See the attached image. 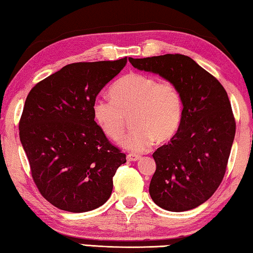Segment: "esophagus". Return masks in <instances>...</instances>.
<instances>
[{
  "mask_svg": "<svg viewBox=\"0 0 253 253\" xmlns=\"http://www.w3.org/2000/svg\"><path fill=\"white\" fill-rule=\"evenodd\" d=\"M141 158V156L140 155H135V154H129L126 156V159L127 161H136Z\"/></svg>",
  "mask_w": 253,
  "mask_h": 253,
  "instance_id": "34e87169",
  "label": "esophagus"
}]
</instances>
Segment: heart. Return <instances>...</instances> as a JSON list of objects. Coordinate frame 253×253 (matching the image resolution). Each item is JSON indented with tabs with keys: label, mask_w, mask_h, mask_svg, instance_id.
<instances>
[{
	"label": "heart",
	"mask_w": 253,
	"mask_h": 253,
	"mask_svg": "<svg viewBox=\"0 0 253 253\" xmlns=\"http://www.w3.org/2000/svg\"><path fill=\"white\" fill-rule=\"evenodd\" d=\"M110 95L112 99L97 97L94 101V121L107 138L119 141L130 115L133 127L123 146L132 151H144L155 140L167 142L179 129L184 101L179 87L171 81L130 73L114 82Z\"/></svg>",
	"instance_id": "obj_1"
}]
</instances>
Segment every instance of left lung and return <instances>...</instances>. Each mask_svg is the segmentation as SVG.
<instances>
[{
	"mask_svg": "<svg viewBox=\"0 0 253 253\" xmlns=\"http://www.w3.org/2000/svg\"><path fill=\"white\" fill-rule=\"evenodd\" d=\"M129 61L173 82L183 95L179 129L152 155L157 165L149 186L152 201L171 212L195 209L213 195L226 171L235 135L226 90L188 56L167 53Z\"/></svg>",
	"mask_w": 253,
	"mask_h": 253,
	"instance_id": "left-lung-1",
	"label": "left lung"
}]
</instances>
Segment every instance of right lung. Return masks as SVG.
Segmentation results:
<instances>
[{
	"label": "right lung",
	"mask_w": 253,
	"mask_h": 253,
	"mask_svg": "<svg viewBox=\"0 0 253 253\" xmlns=\"http://www.w3.org/2000/svg\"><path fill=\"white\" fill-rule=\"evenodd\" d=\"M126 61L69 64L28 94L20 140L37 188L58 209L88 212L111 196L113 176L126 156L94 121L93 103Z\"/></svg>",
	"instance_id": "1"
}]
</instances>
